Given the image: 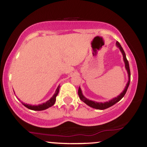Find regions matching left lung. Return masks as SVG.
<instances>
[{
    "instance_id": "obj_1",
    "label": "left lung",
    "mask_w": 147,
    "mask_h": 147,
    "mask_svg": "<svg viewBox=\"0 0 147 147\" xmlns=\"http://www.w3.org/2000/svg\"><path fill=\"white\" fill-rule=\"evenodd\" d=\"M116 46L120 50L121 52H122V55H123V59H124V64H125V68L126 70H127V73H128V77H129V81H128L127 84H126L125 88L124 89V90L122 91V92H121V94H119V95H118L117 97H115V98L111 99L109 100V102H94V101L90 100V99H87L86 97H85L82 93V91L81 90V88H79L78 90V95L79 96V98H80L82 102H84L85 104H86L88 106H90V107L93 108V109H99V110H104V109H108V108L111 107V106H113L114 104H115L116 103L119 102L121 99L125 95L126 90H127L128 88H129V84H130V80H131V72H130V68H129V61H128L127 59H126V54L124 52V50L121 46V45L119 44V43L118 41L116 42Z\"/></svg>"
}]
</instances>
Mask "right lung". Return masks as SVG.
<instances>
[{"label": "right lung", "instance_id": "add662e5", "mask_svg": "<svg viewBox=\"0 0 147 147\" xmlns=\"http://www.w3.org/2000/svg\"><path fill=\"white\" fill-rule=\"evenodd\" d=\"M59 88H60V86H59L57 87V88L56 89V91H55V94H54L53 96H52L51 98L49 99L48 101H47L45 103H43V104H38V105H30V104H25V103H23V102H21V103L23 104V106H25V107L30 109V110H33V111L45 110V109L51 107L52 106H53L54 104H55V102H56V97H57V95H58L59 91Z\"/></svg>", "mask_w": 147, "mask_h": 147}]
</instances>
